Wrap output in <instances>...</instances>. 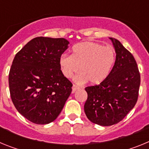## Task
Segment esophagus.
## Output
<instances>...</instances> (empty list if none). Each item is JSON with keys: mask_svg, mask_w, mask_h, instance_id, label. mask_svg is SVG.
I'll return each mask as SVG.
<instances>
[{"mask_svg": "<svg viewBox=\"0 0 149 149\" xmlns=\"http://www.w3.org/2000/svg\"><path fill=\"white\" fill-rule=\"evenodd\" d=\"M77 89H79V87L77 86H76V85H73V86H72V92L73 93H74L75 91H77Z\"/></svg>", "mask_w": 149, "mask_h": 149, "instance_id": "34e87169", "label": "esophagus"}]
</instances>
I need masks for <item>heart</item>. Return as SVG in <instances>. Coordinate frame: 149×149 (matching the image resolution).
Returning a JSON list of instances; mask_svg holds the SVG:
<instances>
[{
	"mask_svg": "<svg viewBox=\"0 0 149 149\" xmlns=\"http://www.w3.org/2000/svg\"><path fill=\"white\" fill-rule=\"evenodd\" d=\"M72 55L63 54L60 58V68L65 77L70 78L80 69L76 76L77 83L89 81L99 84L110 74L115 62V51L111 47H104L93 42H84L73 46Z\"/></svg>",
	"mask_w": 149,
	"mask_h": 149,
	"instance_id": "heart-1",
	"label": "heart"
}]
</instances>
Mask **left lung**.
<instances>
[{"instance_id": "8db88e82", "label": "left lung", "mask_w": 149, "mask_h": 149, "mask_svg": "<svg viewBox=\"0 0 149 149\" xmlns=\"http://www.w3.org/2000/svg\"><path fill=\"white\" fill-rule=\"evenodd\" d=\"M116 52V61L104 81L85 88L88 98L84 111L89 121L110 126L125 118L136 104L140 75L136 60L119 40L110 38Z\"/></svg>"}]
</instances>
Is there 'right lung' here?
<instances>
[{
	"label": "right lung",
	"mask_w": 149,
	"mask_h": 149,
	"mask_svg": "<svg viewBox=\"0 0 149 149\" xmlns=\"http://www.w3.org/2000/svg\"><path fill=\"white\" fill-rule=\"evenodd\" d=\"M68 44L63 38H34L13 60L9 74L12 101L33 123L54 121L72 93V83L63 74L59 63Z\"/></svg>",
	"instance_id": "obj_1"
}]
</instances>
